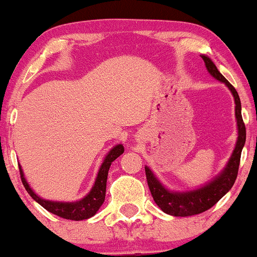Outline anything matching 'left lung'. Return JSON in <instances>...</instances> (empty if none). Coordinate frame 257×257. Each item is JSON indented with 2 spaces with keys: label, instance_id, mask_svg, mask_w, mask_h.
<instances>
[{
  "label": "left lung",
  "instance_id": "obj_1",
  "mask_svg": "<svg viewBox=\"0 0 257 257\" xmlns=\"http://www.w3.org/2000/svg\"><path fill=\"white\" fill-rule=\"evenodd\" d=\"M202 59L204 60L206 69L213 77L219 79L220 82H223L229 90L232 91L234 96L235 102V118H237L238 125V140L235 144L234 151H233L231 158L222 173L219 176H216L213 181L209 182L208 185L203 186L198 190L190 191V192H170L167 190L157 178L153 175V173L149 168L145 167L147 185H149L150 191L157 204L164 213L173 215V216H192L206 211L211 206L216 204L219 200L222 198L225 194L228 192L234 184L235 179L238 175V169H239L240 163V155L243 150L244 144H245L246 131L245 124H244L243 118H241V105L240 99L238 95L237 90L233 85L229 83L227 79L221 75L215 64L205 55H202Z\"/></svg>",
  "mask_w": 257,
  "mask_h": 257
}]
</instances>
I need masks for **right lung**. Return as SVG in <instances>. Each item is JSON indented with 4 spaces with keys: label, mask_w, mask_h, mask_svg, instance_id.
<instances>
[{
    "label": "right lung",
    "mask_w": 257,
    "mask_h": 257,
    "mask_svg": "<svg viewBox=\"0 0 257 257\" xmlns=\"http://www.w3.org/2000/svg\"><path fill=\"white\" fill-rule=\"evenodd\" d=\"M123 152H124V147L122 145H117L107 153L104 162H102L101 167H100V170L98 173V176H96L95 184H94L93 188H91L90 192L88 193L83 199L78 200V202H52V200L40 198V197L31 190L28 182H26L22 168L19 167L20 178H22V182L23 185H24L25 190L28 191V193L36 200L38 204H41L46 210H48L49 213L67 220H85L89 219L93 215H95L100 206L104 203L108 169H110L112 162H113L117 157H119Z\"/></svg>",
    "instance_id": "add662e5"
}]
</instances>
